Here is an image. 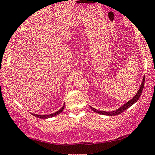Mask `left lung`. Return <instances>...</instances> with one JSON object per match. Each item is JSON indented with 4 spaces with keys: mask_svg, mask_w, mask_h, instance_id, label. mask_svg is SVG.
<instances>
[{
    "mask_svg": "<svg viewBox=\"0 0 155 155\" xmlns=\"http://www.w3.org/2000/svg\"><path fill=\"white\" fill-rule=\"evenodd\" d=\"M144 81H145V76H143V82L141 83V85H140V89L138 90V91L136 93V95L134 96V97H133V99H131L130 101H129L127 103H126L125 104L123 105V106H122V107H120L119 109L116 110L115 111L106 112V111H97L96 108H92V107H91V106H90V108H91L93 111L96 112V113L101 114H103V115H108V116H115V115L120 114L122 113V112H124V111H125L126 109H127L129 107H130V106H132L133 104H135V103H136V101L138 100V98L140 97V96L142 93V91H143V87H144Z\"/></svg>",
    "mask_w": 155,
    "mask_h": 155,
    "instance_id": "left-lung-1",
    "label": "left lung"
}]
</instances>
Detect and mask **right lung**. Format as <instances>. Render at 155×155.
Instances as JSON below:
<instances>
[{"mask_svg": "<svg viewBox=\"0 0 155 155\" xmlns=\"http://www.w3.org/2000/svg\"><path fill=\"white\" fill-rule=\"evenodd\" d=\"M64 106H65V104H64V106L62 107L59 111H56L55 113L54 114H49V115H38V114H32L33 115V116L38 117V118H41V119H47V118H49V117H54L56 116V115L59 114L61 113L62 111H63V110L64 109Z\"/></svg>", "mask_w": 155, "mask_h": 155, "instance_id": "right-lung-1", "label": "right lung"}]
</instances>
